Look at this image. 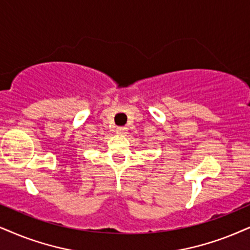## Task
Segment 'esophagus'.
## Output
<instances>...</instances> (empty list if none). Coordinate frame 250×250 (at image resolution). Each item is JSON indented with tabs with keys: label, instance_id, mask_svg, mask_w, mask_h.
Wrapping results in <instances>:
<instances>
[{
	"label": "esophagus",
	"instance_id": "1",
	"mask_svg": "<svg viewBox=\"0 0 250 250\" xmlns=\"http://www.w3.org/2000/svg\"><path fill=\"white\" fill-rule=\"evenodd\" d=\"M116 134L119 135H127L128 134V128L127 127H119L116 128Z\"/></svg>",
	"mask_w": 250,
	"mask_h": 250
}]
</instances>
